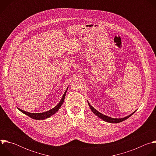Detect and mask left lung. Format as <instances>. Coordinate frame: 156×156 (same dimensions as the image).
I'll return each instance as SVG.
<instances>
[{
  "label": "left lung",
  "instance_id": "8db88e82",
  "mask_svg": "<svg viewBox=\"0 0 156 156\" xmlns=\"http://www.w3.org/2000/svg\"><path fill=\"white\" fill-rule=\"evenodd\" d=\"M88 104H89V105H90L91 110L93 111V112L95 115H96L97 116H98L100 119H102L103 120H104V121H105V122H109V123H119V122H123V121L126 120L127 119H128L130 116H131L133 114H134V113H133V114H131V115H128V116H127V117H126L122 118V119H114V118H111V117H108V116H106V115H103L102 114H101V113H100L99 112H98V111L97 110H96L93 106H91V105H90V104L89 103V102H88Z\"/></svg>",
  "mask_w": 156,
  "mask_h": 156
}]
</instances>
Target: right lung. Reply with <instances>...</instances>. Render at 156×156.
Here are the masks:
<instances>
[{
	"mask_svg": "<svg viewBox=\"0 0 156 156\" xmlns=\"http://www.w3.org/2000/svg\"><path fill=\"white\" fill-rule=\"evenodd\" d=\"M67 90L68 89H66V90L65 91L64 94L63 95L62 98V99L61 101H60V102L53 108L47 111V112H42V113H36V114H34V113H30V112H26V111H24L23 110H21L20 108H18V109L19 110H20L21 112H23V114H26L27 115L29 116L30 117L33 119H35V120H43V119H46L47 118H49L51 116H52V115H54V114H55V112H57V111L59 110L60 107H61V105L63 104V101H64V99H65V94H66V91H67Z\"/></svg>",
	"mask_w": 156,
	"mask_h": 156,
	"instance_id": "1",
	"label": "right lung"
}]
</instances>
